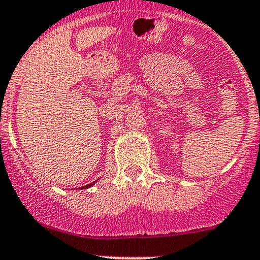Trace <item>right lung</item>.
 <instances>
[{
  "label": "right lung",
  "mask_w": 260,
  "mask_h": 260,
  "mask_svg": "<svg viewBox=\"0 0 260 260\" xmlns=\"http://www.w3.org/2000/svg\"><path fill=\"white\" fill-rule=\"evenodd\" d=\"M95 182H96V181H94L93 183H89V185H86V186H83V187H81V188H88V187H90V186H93L94 183H95Z\"/></svg>",
  "instance_id": "1"
}]
</instances>
